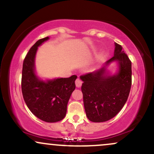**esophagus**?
I'll list each match as a JSON object with an SVG mask.
<instances>
[{
    "label": "esophagus",
    "instance_id": "1",
    "mask_svg": "<svg viewBox=\"0 0 154 154\" xmlns=\"http://www.w3.org/2000/svg\"><path fill=\"white\" fill-rule=\"evenodd\" d=\"M82 80H81V79L79 78H77L75 80V85H76V86H77V88L81 87V85H82Z\"/></svg>",
    "mask_w": 154,
    "mask_h": 154
}]
</instances>
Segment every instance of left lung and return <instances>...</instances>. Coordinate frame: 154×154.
Listing matches in <instances>:
<instances>
[{"instance_id": "obj_1", "label": "left lung", "mask_w": 154, "mask_h": 154, "mask_svg": "<svg viewBox=\"0 0 154 154\" xmlns=\"http://www.w3.org/2000/svg\"><path fill=\"white\" fill-rule=\"evenodd\" d=\"M114 61L119 64L117 75H105L106 69L103 67L80 76L86 116L93 122H103L114 117L125 106L130 94L132 63L122 45L117 43L114 56L108 60L106 65Z\"/></svg>"}]
</instances>
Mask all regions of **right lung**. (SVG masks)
Returning a JSON list of instances; mask_svg holds the SVG:
<instances>
[{
    "instance_id": "add662e5",
    "label": "right lung",
    "mask_w": 154,
    "mask_h": 154,
    "mask_svg": "<svg viewBox=\"0 0 154 154\" xmlns=\"http://www.w3.org/2000/svg\"><path fill=\"white\" fill-rule=\"evenodd\" d=\"M48 37L40 39L26 55L23 61L22 92L24 101L31 112L46 122L62 120L66 114L67 103L75 89L77 76L43 82L35 74V56L38 47Z\"/></svg>"
}]
</instances>
